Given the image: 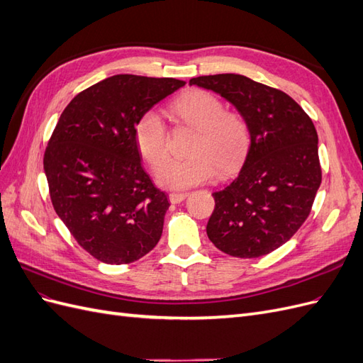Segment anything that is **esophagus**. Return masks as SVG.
<instances>
[{
	"mask_svg": "<svg viewBox=\"0 0 363 363\" xmlns=\"http://www.w3.org/2000/svg\"><path fill=\"white\" fill-rule=\"evenodd\" d=\"M186 196H188V194L186 192H172V194H169V201L172 204H177V203H182Z\"/></svg>",
	"mask_w": 363,
	"mask_h": 363,
	"instance_id": "1",
	"label": "esophagus"
}]
</instances>
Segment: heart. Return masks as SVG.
Here are the masks:
<instances>
[{
	"mask_svg": "<svg viewBox=\"0 0 363 363\" xmlns=\"http://www.w3.org/2000/svg\"><path fill=\"white\" fill-rule=\"evenodd\" d=\"M177 118L196 130L189 145V157L169 160V131L156 111L142 115L135 125V140L140 156L151 168L161 167L157 183L164 189H186L213 177L232 172L244 159L250 145V127L245 118L224 104L213 94L194 89L171 104Z\"/></svg>",
	"mask_w": 363,
	"mask_h": 363,
	"instance_id": "obj_1",
	"label": "heart"
}]
</instances>
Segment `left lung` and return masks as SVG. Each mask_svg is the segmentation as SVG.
Instances as JSON below:
<instances>
[{
  "mask_svg": "<svg viewBox=\"0 0 363 363\" xmlns=\"http://www.w3.org/2000/svg\"><path fill=\"white\" fill-rule=\"evenodd\" d=\"M189 84L225 98L250 127V148L238 177L212 194L207 236L233 257L265 256L296 233L320 189L315 125L288 94L245 75H203Z\"/></svg>",
  "mask_w": 363,
  "mask_h": 363,
  "instance_id": "obj_1",
  "label": "left lung"
}]
</instances>
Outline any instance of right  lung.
I'll return each instance as SVG.
<instances>
[{"label": "right lung", "instance_id": "1", "mask_svg": "<svg viewBox=\"0 0 363 363\" xmlns=\"http://www.w3.org/2000/svg\"><path fill=\"white\" fill-rule=\"evenodd\" d=\"M184 86L119 74L72 98L43 156L54 211L91 256L108 265L144 257L159 242L169 201L142 168L138 119Z\"/></svg>", "mask_w": 363, "mask_h": 363}]
</instances>
